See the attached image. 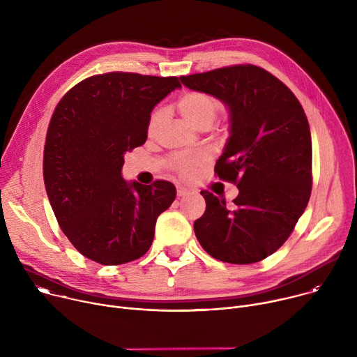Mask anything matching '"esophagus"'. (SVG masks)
<instances>
[{"label":"esophagus","instance_id":"1","mask_svg":"<svg viewBox=\"0 0 357 357\" xmlns=\"http://www.w3.org/2000/svg\"><path fill=\"white\" fill-rule=\"evenodd\" d=\"M189 193H190L189 189H186V188H183V186H178V188H176V195H178L179 197L186 196V195H189Z\"/></svg>","mask_w":357,"mask_h":357}]
</instances>
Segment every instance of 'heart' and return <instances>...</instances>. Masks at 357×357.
Returning a JSON list of instances; mask_svg holds the SVG:
<instances>
[{"label": "heart", "mask_w": 357, "mask_h": 357, "mask_svg": "<svg viewBox=\"0 0 357 357\" xmlns=\"http://www.w3.org/2000/svg\"><path fill=\"white\" fill-rule=\"evenodd\" d=\"M178 109L182 117L195 128H209L215 121L219 103L218 100L205 91H188L178 100ZM162 120V110H157L149 120V132H154ZM206 161L203 154H178L171 158V167L183 178H188L192 171Z\"/></svg>", "instance_id": "obj_1"}]
</instances>
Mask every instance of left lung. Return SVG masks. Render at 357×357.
<instances>
[{
	"label": "left lung",
	"instance_id": "8db88e82",
	"mask_svg": "<svg viewBox=\"0 0 357 357\" xmlns=\"http://www.w3.org/2000/svg\"><path fill=\"white\" fill-rule=\"evenodd\" d=\"M229 109L230 137L215 172L238 195L226 200L202 190L206 211L193 225L200 245L216 260L252 264L275 252L292 233L312 189V141L294 93L270 72L236 65L181 76Z\"/></svg>",
	"mask_w": 357,
	"mask_h": 357
}]
</instances>
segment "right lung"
<instances>
[{
	"mask_svg": "<svg viewBox=\"0 0 357 357\" xmlns=\"http://www.w3.org/2000/svg\"><path fill=\"white\" fill-rule=\"evenodd\" d=\"M178 77L112 72L84 79L59 101L43 151V181L56 220L84 257L119 266L142 257L158 216L175 200L171 182L121 176L127 151L146 141L151 112Z\"/></svg>",
	"mask_w": 357,
	"mask_h": 357,
	"instance_id": "add662e5",
	"label": "right lung"
}]
</instances>
